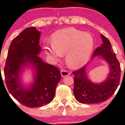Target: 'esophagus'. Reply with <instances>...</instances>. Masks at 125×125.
<instances>
[{
  "label": "esophagus",
  "mask_w": 125,
  "mask_h": 125,
  "mask_svg": "<svg viewBox=\"0 0 125 125\" xmlns=\"http://www.w3.org/2000/svg\"><path fill=\"white\" fill-rule=\"evenodd\" d=\"M70 72L68 70H61V75L63 77L66 76H68L70 75Z\"/></svg>",
  "instance_id": "34e87169"
}]
</instances>
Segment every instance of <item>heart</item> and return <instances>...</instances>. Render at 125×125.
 Wrapping results in <instances>:
<instances>
[{"mask_svg":"<svg viewBox=\"0 0 125 125\" xmlns=\"http://www.w3.org/2000/svg\"><path fill=\"white\" fill-rule=\"evenodd\" d=\"M51 40L52 45L45 47L46 53L57 60L65 54L67 65L73 68L86 63L94 46V40L90 33L74 28L57 30L52 35Z\"/></svg>","mask_w":125,"mask_h":125,"instance_id":"heart-1","label":"heart"}]
</instances>
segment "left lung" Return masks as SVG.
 Here are the masks:
<instances>
[{"instance_id":"1","label":"left lung","mask_w":125,"mask_h":125,"mask_svg":"<svg viewBox=\"0 0 125 125\" xmlns=\"http://www.w3.org/2000/svg\"><path fill=\"white\" fill-rule=\"evenodd\" d=\"M103 43L95 49L93 56L101 55L110 65V73L106 81L101 84H94L85 74V66L73 72L74 75L73 93L81 103L95 104L107 100L113 95L120 84L121 67L108 39L101 35Z\"/></svg>"}]
</instances>
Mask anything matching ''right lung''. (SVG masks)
<instances>
[{
  "label": "right lung",
  "mask_w": 125,
  "mask_h": 125,
  "mask_svg": "<svg viewBox=\"0 0 125 125\" xmlns=\"http://www.w3.org/2000/svg\"><path fill=\"white\" fill-rule=\"evenodd\" d=\"M40 36V32L32 27L26 28L14 38L10 45L4 70L9 93L19 103L29 108L50 103L62 78L57 67L44 63L37 55L41 50ZM26 62L32 64L37 71L36 81L29 90L23 89L18 79L20 69Z\"/></svg>",
  "instance_id": "1"
}]
</instances>
